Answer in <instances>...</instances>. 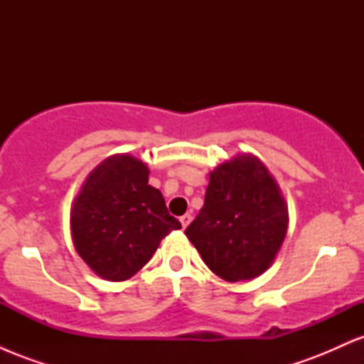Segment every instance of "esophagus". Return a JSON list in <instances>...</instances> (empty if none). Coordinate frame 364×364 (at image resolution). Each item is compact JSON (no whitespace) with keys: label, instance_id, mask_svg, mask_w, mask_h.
Instances as JSON below:
<instances>
[{"label":"esophagus","instance_id":"34e87169","mask_svg":"<svg viewBox=\"0 0 364 364\" xmlns=\"http://www.w3.org/2000/svg\"><path fill=\"white\" fill-rule=\"evenodd\" d=\"M179 223H181L183 229L188 228V224L191 223V215H190V214H185V215H181V217H179Z\"/></svg>","mask_w":364,"mask_h":364}]
</instances>
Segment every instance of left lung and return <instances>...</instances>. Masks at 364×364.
I'll return each instance as SVG.
<instances>
[{"mask_svg":"<svg viewBox=\"0 0 364 364\" xmlns=\"http://www.w3.org/2000/svg\"><path fill=\"white\" fill-rule=\"evenodd\" d=\"M287 231V207L255 156H237L210 173L205 202L188 240L215 275L248 281L269 269Z\"/></svg>","mask_w":364,"mask_h":364,"instance_id":"obj_1","label":"left lung"}]
</instances>
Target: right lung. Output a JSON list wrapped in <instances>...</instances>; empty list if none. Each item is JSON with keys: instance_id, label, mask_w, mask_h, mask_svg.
I'll list each match as a JSON object with an SVG mask.
<instances>
[{"instance_id": "obj_1", "label": "right lung", "mask_w": 364, "mask_h": 364, "mask_svg": "<svg viewBox=\"0 0 364 364\" xmlns=\"http://www.w3.org/2000/svg\"><path fill=\"white\" fill-rule=\"evenodd\" d=\"M178 219L161 191L149 185V169L139 159L112 156L97 166L77 196L72 212L75 248L95 274L127 281L156 253Z\"/></svg>"}]
</instances>
